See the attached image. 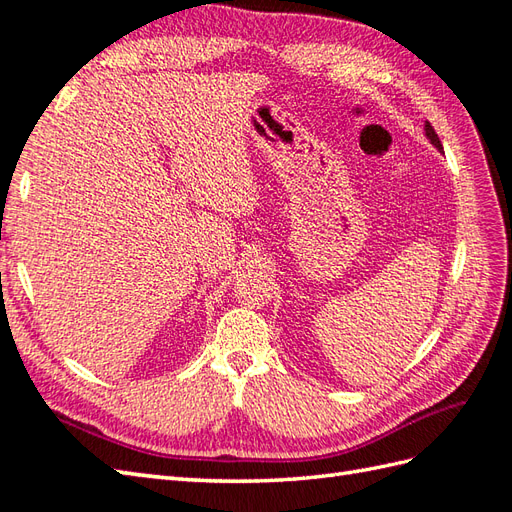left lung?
Masks as SVG:
<instances>
[{
    "label": "left lung",
    "instance_id": "1",
    "mask_svg": "<svg viewBox=\"0 0 512 512\" xmlns=\"http://www.w3.org/2000/svg\"><path fill=\"white\" fill-rule=\"evenodd\" d=\"M425 135H427V139H430L432 144H434L438 150H443V146H441V139H438L436 130L432 128V124H430V122H425Z\"/></svg>",
    "mask_w": 512,
    "mask_h": 512
}]
</instances>
